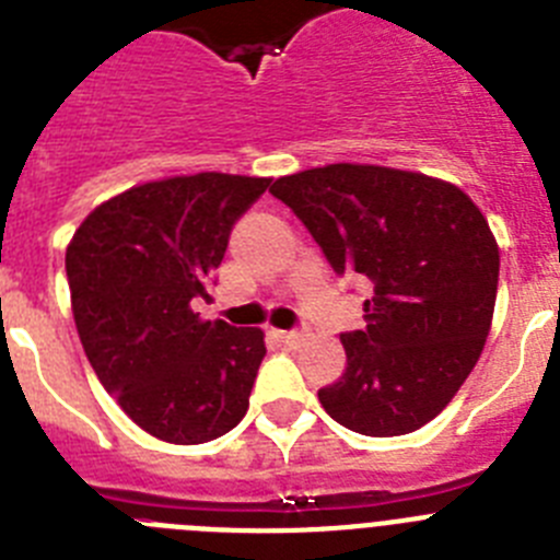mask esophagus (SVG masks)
I'll list each match as a JSON object with an SVG mask.
<instances>
[{
    "label": "esophagus",
    "instance_id": "obj_1",
    "mask_svg": "<svg viewBox=\"0 0 560 560\" xmlns=\"http://www.w3.org/2000/svg\"><path fill=\"white\" fill-rule=\"evenodd\" d=\"M280 339L285 341V345H294V341H300L303 339V330H296V328H291V330H280Z\"/></svg>",
    "mask_w": 560,
    "mask_h": 560
}]
</instances>
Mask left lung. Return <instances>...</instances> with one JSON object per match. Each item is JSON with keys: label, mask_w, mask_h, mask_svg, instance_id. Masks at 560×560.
<instances>
[{"label": "left lung", "mask_w": 560, "mask_h": 560, "mask_svg": "<svg viewBox=\"0 0 560 560\" xmlns=\"http://www.w3.org/2000/svg\"><path fill=\"white\" fill-rule=\"evenodd\" d=\"M336 275L373 285L364 328L341 334L348 368L319 389L325 412L368 438L438 418L491 330L499 249L459 187L378 165H328L271 185Z\"/></svg>", "instance_id": "1"}]
</instances>
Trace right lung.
<instances>
[{"label": "right lung", "instance_id": "add662e5", "mask_svg": "<svg viewBox=\"0 0 560 560\" xmlns=\"http://www.w3.org/2000/svg\"><path fill=\"white\" fill-rule=\"evenodd\" d=\"M266 187L230 173L148 182L89 212L67 249L89 364L122 412L165 443L221 438L249 409L264 330L201 323L192 303L210 300L232 226Z\"/></svg>", "mask_w": 560, "mask_h": 560}]
</instances>
